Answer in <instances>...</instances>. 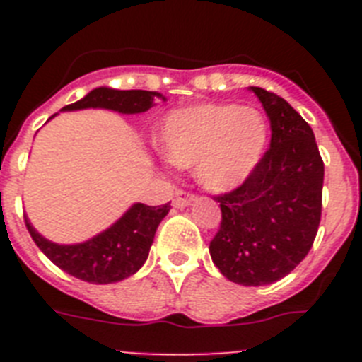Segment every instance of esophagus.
I'll list each match as a JSON object with an SVG mask.
<instances>
[{"label":"esophagus","instance_id":"34e87169","mask_svg":"<svg viewBox=\"0 0 362 362\" xmlns=\"http://www.w3.org/2000/svg\"><path fill=\"white\" fill-rule=\"evenodd\" d=\"M196 199L197 197L194 196V194H190V192L177 190L175 192V197H174V206L175 209H185V206L192 204Z\"/></svg>","mask_w":362,"mask_h":362}]
</instances>
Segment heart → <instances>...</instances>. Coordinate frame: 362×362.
<instances>
[{"mask_svg": "<svg viewBox=\"0 0 362 362\" xmlns=\"http://www.w3.org/2000/svg\"><path fill=\"white\" fill-rule=\"evenodd\" d=\"M268 145V123L254 107L196 103L172 110L159 129L165 158L194 168L197 183L216 194L241 187Z\"/></svg>", "mask_w": 362, "mask_h": 362, "instance_id": "1", "label": "heart"}]
</instances>
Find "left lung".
<instances>
[{"label":"left lung","instance_id":"8db88e82","mask_svg":"<svg viewBox=\"0 0 362 362\" xmlns=\"http://www.w3.org/2000/svg\"><path fill=\"white\" fill-rule=\"evenodd\" d=\"M272 127L270 148L254 174L216 197L221 228L210 257L232 283H276L306 257L321 221L325 165L313 130L274 92L248 86Z\"/></svg>","mask_w":362,"mask_h":362}]
</instances>
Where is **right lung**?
I'll return each instance as SVG.
<instances>
[{"label":"right lung","mask_w":362,"mask_h":362,"mask_svg":"<svg viewBox=\"0 0 362 362\" xmlns=\"http://www.w3.org/2000/svg\"><path fill=\"white\" fill-rule=\"evenodd\" d=\"M158 101H166L165 95L159 92L117 90L110 86H98L76 103L63 107L62 112L105 108L119 114H143L148 108L156 107ZM56 116L57 114H54L52 117ZM168 212H170V203L161 206L134 203L107 230L74 245H59L43 238L32 226L27 216H25V225L37 248L56 267L86 283L108 284L134 276L145 264L156 230Z\"/></svg>","instance_id":"right-lung-1"}]
</instances>
